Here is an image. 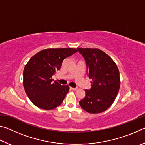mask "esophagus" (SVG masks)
I'll return each instance as SVG.
<instances>
[{"instance_id":"34e87169","label":"esophagus","mask_w":145,"mask_h":145,"mask_svg":"<svg viewBox=\"0 0 145 145\" xmlns=\"http://www.w3.org/2000/svg\"><path fill=\"white\" fill-rule=\"evenodd\" d=\"M70 89H72L73 91H75V90H77V88H72V87H70Z\"/></svg>"}]
</instances>
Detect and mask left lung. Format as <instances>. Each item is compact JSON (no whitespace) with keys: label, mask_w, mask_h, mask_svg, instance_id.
<instances>
[{"label":"left lung","mask_w":145,"mask_h":145,"mask_svg":"<svg viewBox=\"0 0 145 145\" xmlns=\"http://www.w3.org/2000/svg\"><path fill=\"white\" fill-rule=\"evenodd\" d=\"M86 62L88 74L92 79L91 88L86 89L80 107L89 113H100L114 102L120 86V72L109 56L98 48H77Z\"/></svg>","instance_id":"1"}]
</instances>
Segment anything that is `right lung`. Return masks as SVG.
<instances>
[{
    "label": "right lung",
    "instance_id": "1",
    "mask_svg": "<svg viewBox=\"0 0 145 145\" xmlns=\"http://www.w3.org/2000/svg\"><path fill=\"white\" fill-rule=\"evenodd\" d=\"M77 52V49L72 48H47L30 59L24 69L23 84L34 105L51 110L61 104L70 87L57 81L53 82L52 77L60 70L63 61Z\"/></svg>",
    "mask_w": 145,
    "mask_h": 145
}]
</instances>
